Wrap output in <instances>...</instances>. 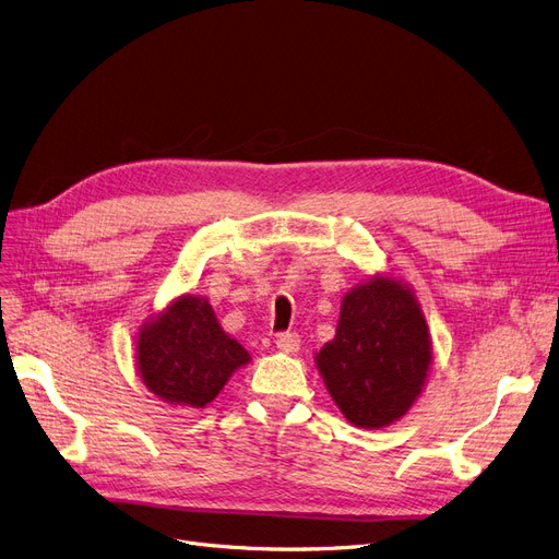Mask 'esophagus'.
<instances>
[{
    "label": "esophagus",
    "mask_w": 559,
    "mask_h": 559,
    "mask_svg": "<svg viewBox=\"0 0 559 559\" xmlns=\"http://www.w3.org/2000/svg\"><path fill=\"white\" fill-rule=\"evenodd\" d=\"M276 347L283 352V354H297L299 347H301V337L297 333H281L276 337Z\"/></svg>",
    "instance_id": "34e87169"
}]
</instances>
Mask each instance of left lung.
<instances>
[{"label":"left lung","instance_id":"left-lung-1","mask_svg":"<svg viewBox=\"0 0 559 559\" xmlns=\"http://www.w3.org/2000/svg\"><path fill=\"white\" fill-rule=\"evenodd\" d=\"M314 366L352 425L381 429L404 418L431 368V335L414 289L381 274L352 287Z\"/></svg>","mask_w":559,"mask_h":559}]
</instances>
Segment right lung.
Masks as SVG:
<instances>
[{"mask_svg":"<svg viewBox=\"0 0 559 559\" xmlns=\"http://www.w3.org/2000/svg\"><path fill=\"white\" fill-rule=\"evenodd\" d=\"M251 354L230 337L205 297L180 295L139 329L136 370L166 404L205 408Z\"/></svg>","mask_w":559,"mask_h":559,"instance_id":"right-lung-1","label":"right lung"}]
</instances>
